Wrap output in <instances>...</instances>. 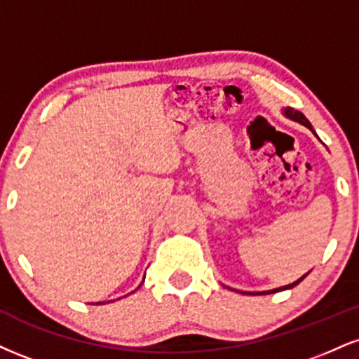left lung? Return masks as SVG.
I'll use <instances>...</instances> for the list:
<instances>
[{"mask_svg": "<svg viewBox=\"0 0 359 359\" xmlns=\"http://www.w3.org/2000/svg\"><path fill=\"white\" fill-rule=\"evenodd\" d=\"M284 115L286 116H289V118L291 120H294V122H299V123H303L304 127H308V128H311V130H313V127H311V123H309V120L306 118V116L301 114V111H297V110H294V109H286L284 110ZM314 132V130H313ZM304 279V276L301 279H297L296 283H292V284H287V286H284V287H279V289H273V291H266V292H256V294H273V292H278V291H284V289H291V287H294V286H297V284L301 283V280Z\"/></svg>", "mask_w": 359, "mask_h": 359, "instance_id": "obj_1", "label": "left lung"}]
</instances>
